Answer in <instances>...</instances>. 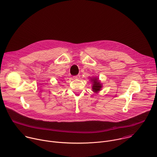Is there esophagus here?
<instances>
[{"mask_svg": "<svg viewBox=\"0 0 157 157\" xmlns=\"http://www.w3.org/2000/svg\"><path fill=\"white\" fill-rule=\"evenodd\" d=\"M73 78H74V79H78L80 78V75L75 76H73Z\"/></svg>", "mask_w": 157, "mask_h": 157, "instance_id": "1", "label": "esophagus"}]
</instances>
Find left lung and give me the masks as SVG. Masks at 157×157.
Returning <instances> with one entry per match:
<instances>
[{"label":"left lung","instance_id":"1","mask_svg":"<svg viewBox=\"0 0 157 157\" xmlns=\"http://www.w3.org/2000/svg\"><path fill=\"white\" fill-rule=\"evenodd\" d=\"M90 79L91 80V82H93V86H92L93 91L96 93H98L99 91H101V89L102 88V84L100 82L99 80L96 77L90 78Z\"/></svg>","mask_w":157,"mask_h":157}]
</instances>
